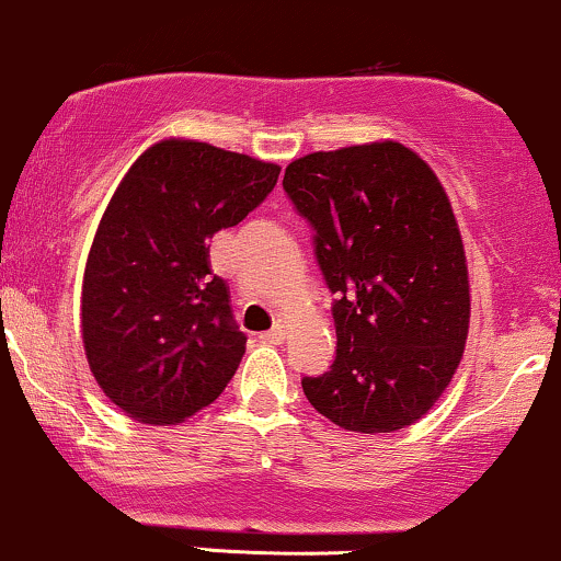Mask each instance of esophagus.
<instances>
[{
    "label": "esophagus",
    "mask_w": 561,
    "mask_h": 561,
    "mask_svg": "<svg viewBox=\"0 0 561 561\" xmlns=\"http://www.w3.org/2000/svg\"><path fill=\"white\" fill-rule=\"evenodd\" d=\"M260 339H262V341H267V344H280V341L286 339V322H283V320H275V325L270 328L267 333H262Z\"/></svg>",
    "instance_id": "1"
}]
</instances>
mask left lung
Here are the masks:
<instances>
[{"label": "left lung", "mask_w": 561, "mask_h": 561, "mask_svg": "<svg viewBox=\"0 0 561 561\" xmlns=\"http://www.w3.org/2000/svg\"><path fill=\"white\" fill-rule=\"evenodd\" d=\"M283 188L312 226L333 301L335 359L305 378L309 404L344 431L417 423L451 383L470 328L457 217L423 157L399 141L314 151Z\"/></svg>", "instance_id": "left-lung-1"}]
</instances>
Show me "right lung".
I'll use <instances>...</instances> for the list:
<instances>
[{
    "mask_svg": "<svg viewBox=\"0 0 561 561\" xmlns=\"http://www.w3.org/2000/svg\"><path fill=\"white\" fill-rule=\"evenodd\" d=\"M278 173L239 151L164 138L112 194L83 273V348L99 388L138 423H183L239 370L247 335L207 241L260 207Z\"/></svg>",
    "mask_w": 561,
    "mask_h": 561,
    "instance_id": "right-lung-1",
    "label": "right lung"
}]
</instances>
